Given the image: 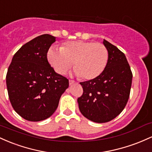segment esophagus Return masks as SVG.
I'll return each instance as SVG.
<instances>
[{"label":"esophagus","instance_id":"34e87169","mask_svg":"<svg viewBox=\"0 0 152 152\" xmlns=\"http://www.w3.org/2000/svg\"><path fill=\"white\" fill-rule=\"evenodd\" d=\"M69 85H72L75 84V82L74 80H69Z\"/></svg>","mask_w":152,"mask_h":152}]
</instances>
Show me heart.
I'll list each match as a JSON object with an SVG mask.
<instances>
[{"label":"heart","mask_w":152,"mask_h":152,"mask_svg":"<svg viewBox=\"0 0 152 152\" xmlns=\"http://www.w3.org/2000/svg\"><path fill=\"white\" fill-rule=\"evenodd\" d=\"M47 58L58 74H64L72 63L74 72L85 80H92L100 75L107 65L108 52L101 43L72 41L63 44L60 48L51 47Z\"/></svg>","instance_id":"heart-1"}]
</instances>
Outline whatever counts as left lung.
<instances>
[{
  "label": "left lung",
  "instance_id": "1",
  "mask_svg": "<svg viewBox=\"0 0 152 152\" xmlns=\"http://www.w3.org/2000/svg\"><path fill=\"white\" fill-rule=\"evenodd\" d=\"M103 43L108 52L106 67L97 77L80 83L83 94L77 99L81 113L95 123L108 122L121 113L133 77L125 54L108 41Z\"/></svg>",
  "mask_w": 152,
  "mask_h": 152
}]
</instances>
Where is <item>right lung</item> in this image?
Instances as JSON below:
<instances>
[{
	"label": "right lung",
	"mask_w": 152,
	"mask_h": 152,
	"mask_svg": "<svg viewBox=\"0 0 152 152\" xmlns=\"http://www.w3.org/2000/svg\"><path fill=\"white\" fill-rule=\"evenodd\" d=\"M56 37L42 34L27 42L12 59L6 75L10 101L15 111L29 121H40L54 113L69 80L55 72L47 59Z\"/></svg>",
	"instance_id": "1"
}]
</instances>
